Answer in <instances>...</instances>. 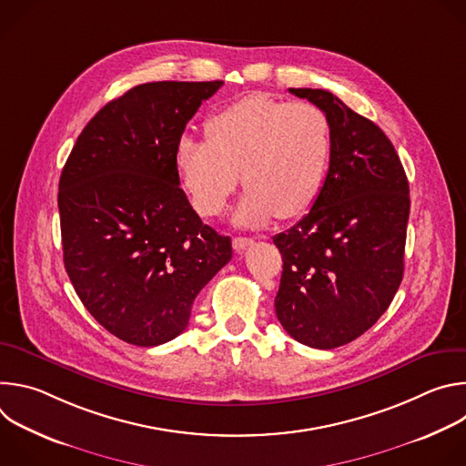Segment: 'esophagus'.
Instances as JSON below:
<instances>
[{"mask_svg":"<svg viewBox=\"0 0 466 466\" xmlns=\"http://www.w3.org/2000/svg\"><path fill=\"white\" fill-rule=\"evenodd\" d=\"M254 243L252 238H245V236H238L232 239V247L236 252H243L247 247H250Z\"/></svg>","mask_w":466,"mask_h":466,"instance_id":"obj_1","label":"esophagus"}]
</instances>
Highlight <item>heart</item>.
<instances>
[{"mask_svg": "<svg viewBox=\"0 0 466 466\" xmlns=\"http://www.w3.org/2000/svg\"><path fill=\"white\" fill-rule=\"evenodd\" d=\"M207 140L184 135L175 166L193 210L218 216L239 173L247 191L234 221L259 227L275 214H306L322 189L329 153L328 116L311 103H288L265 94L239 97L207 119Z\"/></svg>", "mask_w": 466, "mask_h": 466, "instance_id": "heart-1", "label": "heart"}]
</instances>
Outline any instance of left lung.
<instances>
[{
	"label": "left lung",
	"mask_w": 466,
	"mask_h": 466,
	"mask_svg": "<svg viewBox=\"0 0 466 466\" xmlns=\"http://www.w3.org/2000/svg\"><path fill=\"white\" fill-rule=\"evenodd\" d=\"M329 119L331 153L311 210L273 238L284 261L275 311L311 349H338L385 313L404 277L410 184L385 132L326 90L289 88Z\"/></svg>",
	"instance_id": "8db88e82"
}]
</instances>
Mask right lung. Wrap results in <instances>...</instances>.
<instances>
[{
  "mask_svg": "<svg viewBox=\"0 0 466 466\" xmlns=\"http://www.w3.org/2000/svg\"><path fill=\"white\" fill-rule=\"evenodd\" d=\"M223 81L138 85L83 128L58 180L64 268L92 317L117 339L157 347L232 258L182 191L175 147Z\"/></svg>",
  "mask_w": 466,
  "mask_h": 466,
  "instance_id": "right-lung-1",
  "label": "right lung"
}]
</instances>
